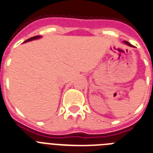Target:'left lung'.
<instances>
[{"label":"left lung","mask_w":153,"mask_h":153,"mask_svg":"<svg viewBox=\"0 0 153 153\" xmlns=\"http://www.w3.org/2000/svg\"><path fill=\"white\" fill-rule=\"evenodd\" d=\"M124 43H125V44H127V45H128V46H129V47H134V46H132V45L131 44V43H128V41H124Z\"/></svg>","instance_id":"obj_1"}]
</instances>
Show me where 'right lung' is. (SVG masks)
<instances>
[{"mask_svg": "<svg viewBox=\"0 0 153 153\" xmlns=\"http://www.w3.org/2000/svg\"><path fill=\"white\" fill-rule=\"evenodd\" d=\"M40 36H33V37H31V38H29V39H28L27 40H25L24 43H26V42H29V41H31V40H33V39H39L40 38Z\"/></svg>", "mask_w": 153, "mask_h": 153, "instance_id": "obj_1", "label": "right lung"}]
</instances>
